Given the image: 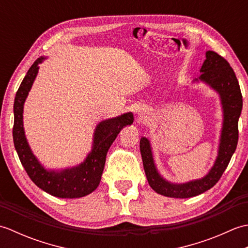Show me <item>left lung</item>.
Masks as SVG:
<instances>
[{
    "label": "left lung",
    "instance_id": "1",
    "mask_svg": "<svg viewBox=\"0 0 248 248\" xmlns=\"http://www.w3.org/2000/svg\"><path fill=\"white\" fill-rule=\"evenodd\" d=\"M199 80L217 91L222 102L224 121L220 134L218 155L211 170L202 179L186 183L173 184L163 179L157 172L152 157L149 140L141 138L140 149L143 159L145 173L149 186L157 194L172 198H189L197 196L214 186L227 168L231 156L234 154L239 140V118L243 100L238 78L229 62L214 51L205 52V61L200 69ZM195 81H198L196 78Z\"/></svg>",
    "mask_w": 248,
    "mask_h": 248
}]
</instances>
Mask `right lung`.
Segmentation results:
<instances>
[{"label":"right lung","instance_id":"1","mask_svg":"<svg viewBox=\"0 0 248 248\" xmlns=\"http://www.w3.org/2000/svg\"><path fill=\"white\" fill-rule=\"evenodd\" d=\"M45 57L37 59L31 66L16 93L14 103L13 138L21 164L28 172L31 180L37 186L60 198H80L93 192L101 181L108 150L124 125L132 124L133 114L125 113L118 117L103 120L93 134L92 152L80 165L55 171L46 170L31 152L26 141L23 129V104L30 89L38 73V64Z\"/></svg>","mask_w":248,"mask_h":248}]
</instances>
